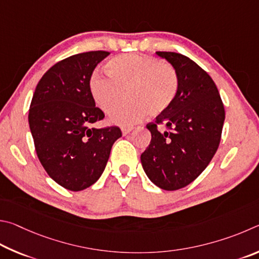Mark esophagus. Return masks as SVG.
Segmentation results:
<instances>
[{
	"mask_svg": "<svg viewBox=\"0 0 259 259\" xmlns=\"http://www.w3.org/2000/svg\"><path fill=\"white\" fill-rule=\"evenodd\" d=\"M132 127H122L121 128V133L122 135H127L130 132H132Z\"/></svg>",
	"mask_w": 259,
	"mask_h": 259,
	"instance_id": "obj_1",
	"label": "esophagus"
}]
</instances>
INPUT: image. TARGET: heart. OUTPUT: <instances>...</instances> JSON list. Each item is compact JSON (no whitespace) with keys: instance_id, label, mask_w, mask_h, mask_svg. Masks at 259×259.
Wrapping results in <instances>:
<instances>
[{"instance_id":"obj_1","label":"heart","mask_w":259,"mask_h":259,"mask_svg":"<svg viewBox=\"0 0 259 259\" xmlns=\"http://www.w3.org/2000/svg\"><path fill=\"white\" fill-rule=\"evenodd\" d=\"M109 77L94 72L89 81L90 94L104 113H110L131 101L110 117L112 124L131 125L149 112L157 116L173 103L178 94V74L169 63L141 54L127 53L110 59L106 65Z\"/></svg>"}]
</instances>
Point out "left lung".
I'll use <instances>...</instances> for the list:
<instances>
[{"label": "left lung", "mask_w": 259, "mask_h": 259, "mask_svg": "<svg viewBox=\"0 0 259 259\" xmlns=\"http://www.w3.org/2000/svg\"><path fill=\"white\" fill-rule=\"evenodd\" d=\"M178 74L173 103L149 122V147L141 155L144 171L167 191L182 189L200 175L220 146L225 110L214 80L191 59L175 52H156ZM168 131L160 133L157 125Z\"/></svg>", "instance_id": "left-lung-1"}]
</instances>
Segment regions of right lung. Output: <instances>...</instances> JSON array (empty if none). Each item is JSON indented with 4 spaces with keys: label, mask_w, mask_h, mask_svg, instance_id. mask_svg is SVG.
Returning <instances> with one entry per match:
<instances>
[{
    "label": "right lung",
    "mask_w": 259,
    "mask_h": 259,
    "mask_svg": "<svg viewBox=\"0 0 259 259\" xmlns=\"http://www.w3.org/2000/svg\"><path fill=\"white\" fill-rule=\"evenodd\" d=\"M107 51L63 59L45 72L29 108V128L40 164L54 182L81 191L100 179L119 127L91 128L104 118L90 94L89 81Z\"/></svg>",
    "instance_id": "right-lung-1"
}]
</instances>
